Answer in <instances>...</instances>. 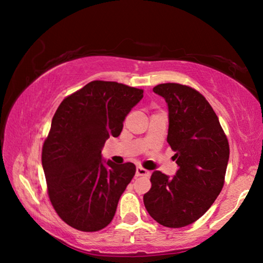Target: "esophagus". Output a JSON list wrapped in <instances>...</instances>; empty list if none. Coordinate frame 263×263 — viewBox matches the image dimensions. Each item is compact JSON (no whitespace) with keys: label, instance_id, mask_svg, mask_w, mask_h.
<instances>
[{"label":"esophagus","instance_id":"obj_1","mask_svg":"<svg viewBox=\"0 0 263 263\" xmlns=\"http://www.w3.org/2000/svg\"><path fill=\"white\" fill-rule=\"evenodd\" d=\"M136 176H149V172L142 167H137Z\"/></svg>","mask_w":263,"mask_h":263}]
</instances>
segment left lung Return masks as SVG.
I'll return each mask as SVG.
<instances>
[{
  "label": "left lung",
  "mask_w": 263,
  "mask_h": 263,
  "mask_svg": "<svg viewBox=\"0 0 263 263\" xmlns=\"http://www.w3.org/2000/svg\"><path fill=\"white\" fill-rule=\"evenodd\" d=\"M153 91L167 102V141L179 169L173 177L153 172L144 204L159 224L184 228L199 219L220 194L230 158L229 141L201 92L180 83L158 84Z\"/></svg>",
  "instance_id": "obj_1"
}]
</instances>
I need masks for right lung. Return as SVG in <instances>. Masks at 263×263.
<instances>
[{"instance_id": "add662e5", "label": "right lung", "mask_w": 263, "mask_h": 263, "mask_svg": "<svg viewBox=\"0 0 263 263\" xmlns=\"http://www.w3.org/2000/svg\"><path fill=\"white\" fill-rule=\"evenodd\" d=\"M142 94V89L97 80L66 97L53 116L42 163L52 205L72 228L96 232L112 220L136 166L105 162L102 148L121 135Z\"/></svg>"}]
</instances>
